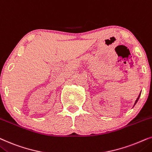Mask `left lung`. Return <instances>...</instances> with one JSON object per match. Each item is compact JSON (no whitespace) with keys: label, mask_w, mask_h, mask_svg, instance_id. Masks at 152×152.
Listing matches in <instances>:
<instances>
[{"label":"left lung","mask_w":152,"mask_h":152,"mask_svg":"<svg viewBox=\"0 0 152 152\" xmlns=\"http://www.w3.org/2000/svg\"><path fill=\"white\" fill-rule=\"evenodd\" d=\"M140 94H141V92L140 93V94H139V96H138V97H137V99H136V101H135V104H134V106L135 104H136V103L137 102V101H138V99H139V98H140Z\"/></svg>","instance_id":"1"}]
</instances>
